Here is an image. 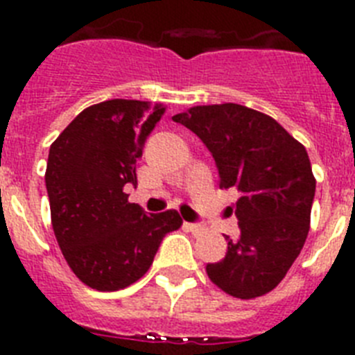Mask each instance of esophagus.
Returning a JSON list of instances; mask_svg holds the SVG:
<instances>
[{
  "label": "esophagus",
  "instance_id": "34e87169",
  "mask_svg": "<svg viewBox=\"0 0 355 355\" xmlns=\"http://www.w3.org/2000/svg\"><path fill=\"white\" fill-rule=\"evenodd\" d=\"M184 225H187V229H190L193 234H199V233H202V231H205V227H202L200 224H197V222H187Z\"/></svg>",
  "mask_w": 355,
  "mask_h": 355
}]
</instances>
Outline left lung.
Wrapping results in <instances>:
<instances>
[{
    "mask_svg": "<svg viewBox=\"0 0 355 355\" xmlns=\"http://www.w3.org/2000/svg\"><path fill=\"white\" fill-rule=\"evenodd\" d=\"M199 137L218 168L220 188H234L229 208L240 238L208 263L216 286L236 299L274 290L297 259L309 233L316 181L306 147L275 119L236 103L193 106L172 117Z\"/></svg>",
    "mask_w": 355,
    "mask_h": 355,
    "instance_id": "obj_1",
    "label": "left lung"
}]
</instances>
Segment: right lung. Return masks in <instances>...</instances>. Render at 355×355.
I'll return each mask as SVG.
<instances>
[{"label": "right lung", "instance_id": "obj_1", "mask_svg": "<svg viewBox=\"0 0 355 355\" xmlns=\"http://www.w3.org/2000/svg\"><path fill=\"white\" fill-rule=\"evenodd\" d=\"M163 114V105L110 99L85 108L49 147L53 231L71 270L97 291L139 281L163 236L183 224L175 209L147 215L124 192Z\"/></svg>", "mask_w": 355, "mask_h": 355}]
</instances>
